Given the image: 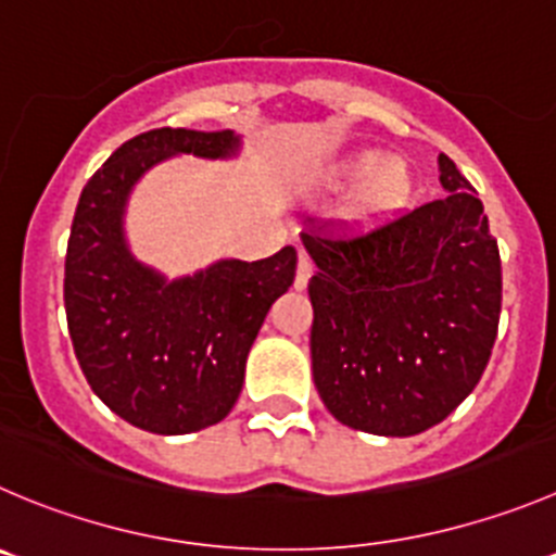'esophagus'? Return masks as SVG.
<instances>
[{"instance_id":"1","label":"esophagus","mask_w":556,"mask_h":556,"mask_svg":"<svg viewBox=\"0 0 556 556\" xmlns=\"http://www.w3.org/2000/svg\"><path fill=\"white\" fill-rule=\"evenodd\" d=\"M311 275H314V264H311V258L305 256V253H300L298 275H294V289H300V292H303V289L308 287Z\"/></svg>"}]
</instances>
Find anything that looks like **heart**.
Instances as JSON below:
<instances>
[{"mask_svg":"<svg viewBox=\"0 0 556 556\" xmlns=\"http://www.w3.org/2000/svg\"><path fill=\"white\" fill-rule=\"evenodd\" d=\"M325 190H349L341 207L343 224L374 231L393 224L415 195V174L404 157L361 147L343 152L321 177Z\"/></svg>","mask_w":556,"mask_h":556,"instance_id":"obj_1","label":"heart"}]
</instances>
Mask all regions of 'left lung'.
I'll list each match as a JSON object with an SVG mask.
<instances>
[{
    "label": "left lung",
    "mask_w": 556,
    "mask_h": 556,
    "mask_svg": "<svg viewBox=\"0 0 556 556\" xmlns=\"http://www.w3.org/2000/svg\"><path fill=\"white\" fill-rule=\"evenodd\" d=\"M447 195L354 240L303 235L316 275L311 363L338 422L415 437L475 390L502 308L489 218L456 163L440 155Z\"/></svg>",
    "instance_id": "8db88e82"
}]
</instances>
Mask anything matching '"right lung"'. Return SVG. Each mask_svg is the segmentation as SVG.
<instances>
[{
    "mask_svg": "<svg viewBox=\"0 0 556 556\" xmlns=\"http://www.w3.org/2000/svg\"><path fill=\"white\" fill-rule=\"evenodd\" d=\"M235 130L157 128L125 141L78 199L65 258V311L89 388L144 431L193 433L231 412L269 305L289 292L298 251L258 262L218 258L182 278L139 262L125 235L130 193L177 155L231 161Z\"/></svg>",
    "mask_w": 556,
    "mask_h": 556,
    "instance_id": "add662e5",
    "label": "right lung"
}]
</instances>
